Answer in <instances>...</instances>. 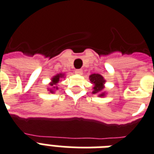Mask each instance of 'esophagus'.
Here are the masks:
<instances>
[{"label":"esophagus","instance_id":"34e87169","mask_svg":"<svg viewBox=\"0 0 154 154\" xmlns=\"http://www.w3.org/2000/svg\"><path fill=\"white\" fill-rule=\"evenodd\" d=\"M75 73H77L78 75H81L83 73V70L82 69H76L75 70Z\"/></svg>","mask_w":154,"mask_h":154}]
</instances>
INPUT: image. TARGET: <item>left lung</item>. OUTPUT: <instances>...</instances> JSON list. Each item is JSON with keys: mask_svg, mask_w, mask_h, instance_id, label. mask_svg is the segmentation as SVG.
Segmentation results:
<instances>
[{"mask_svg": "<svg viewBox=\"0 0 154 154\" xmlns=\"http://www.w3.org/2000/svg\"><path fill=\"white\" fill-rule=\"evenodd\" d=\"M89 80L91 83L93 84V91L92 93L93 94H98L99 97H104L105 96V92H103V88H104V83H105V80L103 79V77L100 74L98 73H93V74L90 75Z\"/></svg>", "mask_w": 154, "mask_h": 154, "instance_id": "8db88e82", "label": "left lung"}]
</instances>
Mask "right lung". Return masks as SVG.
<instances>
[{"label":"right lung","mask_w":154,"mask_h":154,"mask_svg":"<svg viewBox=\"0 0 154 154\" xmlns=\"http://www.w3.org/2000/svg\"><path fill=\"white\" fill-rule=\"evenodd\" d=\"M63 77H64V74H63V73H58V74L55 75V76H54V77H52L51 82L50 83L51 88H48L49 91H50L51 93H54L55 90H57L58 88H57V86L56 85H57V84L59 82L60 79H61V78H63Z\"/></svg>","instance_id":"obj_1"}]
</instances>
